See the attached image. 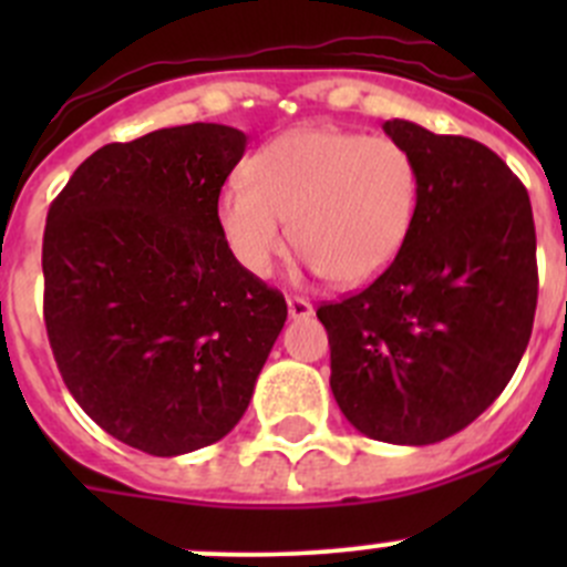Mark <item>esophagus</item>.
<instances>
[{"label":"esophagus","instance_id":"34e87169","mask_svg":"<svg viewBox=\"0 0 567 567\" xmlns=\"http://www.w3.org/2000/svg\"><path fill=\"white\" fill-rule=\"evenodd\" d=\"M312 305L307 299H296V296H290L288 299V316L293 320H307L312 316Z\"/></svg>","mask_w":567,"mask_h":567}]
</instances>
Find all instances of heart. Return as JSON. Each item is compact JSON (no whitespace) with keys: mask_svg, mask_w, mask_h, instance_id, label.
<instances>
[{"mask_svg":"<svg viewBox=\"0 0 567 567\" xmlns=\"http://www.w3.org/2000/svg\"><path fill=\"white\" fill-rule=\"evenodd\" d=\"M244 173L221 188L216 219L251 277L274 271L293 233L307 271L368 285L398 260L420 210V167L390 136L299 125L266 142Z\"/></svg>","mask_w":567,"mask_h":567,"instance_id":"1","label":"heart"}]
</instances>
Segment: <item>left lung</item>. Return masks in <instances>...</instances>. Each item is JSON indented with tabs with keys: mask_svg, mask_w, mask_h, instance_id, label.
<instances>
[{
	"mask_svg": "<svg viewBox=\"0 0 567 567\" xmlns=\"http://www.w3.org/2000/svg\"><path fill=\"white\" fill-rule=\"evenodd\" d=\"M420 167V210L398 260L318 310L346 420L390 444H436L477 420L516 373L537 305L527 188L466 136L386 120Z\"/></svg>",
	"mask_w": 567,
	"mask_h": 567,
	"instance_id": "1",
	"label": "left lung"
}]
</instances>
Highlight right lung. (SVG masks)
Wrapping results in <instances>:
<instances>
[{"instance_id": "obj_1", "label": "right lung", "mask_w": 567, "mask_h": 567, "mask_svg": "<svg viewBox=\"0 0 567 567\" xmlns=\"http://www.w3.org/2000/svg\"><path fill=\"white\" fill-rule=\"evenodd\" d=\"M247 151L219 123L112 142L79 164L43 233V318L93 422L158 458L247 411L288 305L233 257L216 203Z\"/></svg>"}]
</instances>
